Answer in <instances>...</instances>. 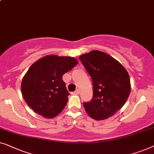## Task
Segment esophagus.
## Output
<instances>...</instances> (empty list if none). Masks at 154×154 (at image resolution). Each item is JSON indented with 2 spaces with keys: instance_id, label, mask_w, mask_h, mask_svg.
Listing matches in <instances>:
<instances>
[{
  "instance_id": "1",
  "label": "esophagus",
  "mask_w": 154,
  "mask_h": 154,
  "mask_svg": "<svg viewBox=\"0 0 154 154\" xmlns=\"http://www.w3.org/2000/svg\"><path fill=\"white\" fill-rule=\"evenodd\" d=\"M71 94H72V95H78V94H79V90H76L75 92L71 93Z\"/></svg>"
}]
</instances>
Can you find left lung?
<instances>
[{
  "label": "left lung",
  "mask_w": 154,
  "mask_h": 154,
  "mask_svg": "<svg viewBox=\"0 0 154 154\" xmlns=\"http://www.w3.org/2000/svg\"><path fill=\"white\" fill-rule=\"evenodd\" d=\"M79 58L93 81V99L84 103L86 113L95 120L109 118L128 98L131 89L128 73L117 60L103 51H91Z\"/></svg>",
  "instance_id": "1"
}]
</instances>
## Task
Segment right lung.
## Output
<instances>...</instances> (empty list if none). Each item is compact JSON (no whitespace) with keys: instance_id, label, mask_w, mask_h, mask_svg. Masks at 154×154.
Instances as JSON below:
<instances>
[{"instance_id":"1","label":"right lung","mask_w":154,"mask_h":154,"mask_svg":"<svg viewBox=\"0 0 154 154\" xmlns=\"http://www.w3.org/2000/svg\"><path fill=\"white\" fill-rule=\"evenodd\" d=\"M77 63L75 58L56 55L45 56L35 62L21 84L27 105L43 117L58 115L66 107L69 95L62 77Z\"/></svg>"}]
</instances>
